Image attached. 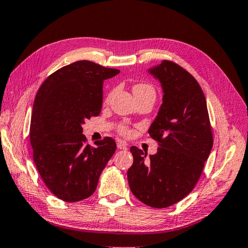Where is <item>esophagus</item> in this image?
I'll return each mask as SVG.
<instances>
[{
    "instance_id": "1",
    "label": "esophagus",
    "mask_w": 248,
    "mask_h": 248,
    "mask_svg": "<svg viewBox=\"0 0 248 248\" xmlns=\"http://www.w3.org/2000/svg\"><path fill=\"white\" fill-rule=\"evenodd\" d=\"M117 147H118L119 150L125 151V150H128V144L124 141H118V143H117Z\"/></svg>"
}]
</instances>
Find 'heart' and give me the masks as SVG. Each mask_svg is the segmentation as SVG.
Instances as JSON below:
<instances>
[{"mask_svg": "<svg viewBox=\"0 0 248 248\" xmlns=\"http://www.w3.org/2000/svg\"><path fill=\"white\" fill-rule=\"evenodd\" d=\"M133 93H134V95H136V96L137 95H143V94H154V95H155V90L151 84L139 83L137 85H134ZM120 131L123 133H127L128 130H127V128L123 127L120 129Z\"/></svg>", "mask_w": 248, "mask_h": 248, "instance_id": "heart-1", "label": "heart"}]
</instances>
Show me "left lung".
<instances>
[{
    "label": "left lung",
    "mask_w": 248,
    "mask_h": 248,
    "mask_svg": "<svg viewBox=\"0 0 248 248\" xmlns=\"http://www.w3.org/2000/svg\"><path fill=\"white\" fill-rule=\"evenodd\" d=\"M160 82V105L148 134L158 142L154 155L132 146L128 170L130 190L139 201L165 208L194 188L213 148L206 98L195 78L172 62L163 61L147 70Z\"/></svg>",
    "instance_id": "left-lung-1"
}]
</instances>
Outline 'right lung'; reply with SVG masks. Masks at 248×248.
I'll use <instances>...</instances> for the list:
<instances>
[{"label": "right lung", "mask_w": 248, "mask_h": 248, "mask_svg": "<svg viewBox=\"0 0 248 248\" xmlns=\"http://www.w3.org/2000/svg\"><path fill=\"white\" fill-rule=\"evenodd\" d=\"M120 71L79 61L52 74L35 95L30 142L37 169L54 195L74 202L91 196L116 151L111 138L87 144L82 124L100 115L103 82Z\"/></svg>", "instance_id": "1"}]
</instances>
